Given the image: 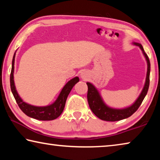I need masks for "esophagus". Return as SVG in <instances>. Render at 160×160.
<instances>
[{
    "mask_svg": "<svg viewBox=\"0 0 160 160\" xmlns=\"http://www.w3.org/2000/svg\"><path fill=\"white\" fill-rule=\"evenodd\" d=\"M80 76L83 80H88V72H82V73L80 74Z\"/></svg>",
    "mask_w": 160,
    "mask_h": 160,
    "instance_id": "1",
    "label": "esophagus"
}]
</instances>
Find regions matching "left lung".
Instances as JSON below:
<instances>
[{
  "instance_id": "left-lung-1",
  "label": "left lung",
  "mask_w": 160,
  "mask_h": 160,
  "mask_svg": "<svg viewBox=\"0 0 160 160\" xmlns=\"http://www.w3.org/2000/svg\"><path fill=\"white\" fill-rule=\"evenodd\" d=\"M134 45H136L140 48L142 50V53L144 54L148 63V71L147 76H146L145 83L143 88L142 90L140 93L138 98L136 99L133 104L131 106H130L125 109H113V108L109 107L105 104V103L103 101L102 97L100 96L98 90H97L92 84L90 82H87V85L88 87V101L89 106L90 109L92 110L94 115L97 116L99 118L102 119L103 121H117L122 120V119L128 118L132 114L136 112L138 109L140 104L144 99L145 97L148 93L149 85H150V60L147 54L143 49L142 46L139 43L133 42Z\"/></svg>"
}]
</instances>
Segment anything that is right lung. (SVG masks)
<instances>
[{
	"label": "right lung",
	"mask_w": 160,
	"mask_h": 160,
	"mask_svg": "<svg viewBox=\"0 0 160 160\" xmlns=\"http://www.w3.org/2000/svg\"><path fill=\"white\" fill-rule=\"evenodd\" d=\"M15 53H14L12 62V69L10 72V88L12 93L16 100L20 109L25 113L27 116L40 121H51L57 118L60 116L64 109L65 104L68 96L70 92L77 82H79V78L75 77L68 81L66 85L62 89L60 94L57 99L52 104L46 107H35L28 104L22 101V99L19 96L17 90H16L14 82V63H15Z\"/></svg>",
	"instance_id": "right-lung-1"
}]
</instances>
